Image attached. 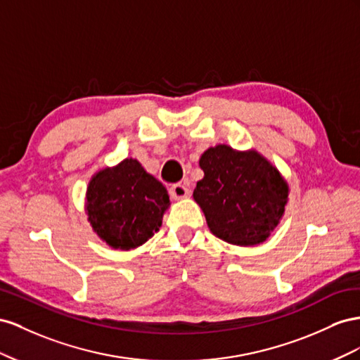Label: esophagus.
Here are the masks:
<instances>
[{"instance_id":"1","label":"esophagus","mask_w":360,"mask_h":360,"mask_svg":"<svg viewBox=\"0 0 360 360\" xmlns=\"http://www.w3.org/2000/svg\"><path fill=\"white\" fill-rule=\"evenodd\" d=\"M169 191H170V196L173 199H176V200L186 199V198H188L190 194H191L190 188L186 186V184H174V186L170 187Z\"/></svg>"}]
</instances>
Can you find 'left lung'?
Here are the masks:
<instances>
[{"label": "left lung", "mask_w": 360, "mask_h": 360, "mask_svg": "<svg viewBox=\"0 0 360 360\" xmlns=\"http://www.w3.org/2000/svg\"><path fill=\"white\" fill-rule=\"evenodd\" d=\"M203 178L193 198L215 237L258 245L270 237L288 203V182L258 150L217 145L202 153Z\"/></svg>", "instance_id": "left-lung-1"}]
</instances>
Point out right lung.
<instances>
[{
    "label": "right lung",
    "instance_id": "1",
    "mask_svg": "<svg viewBox=\"0 0 360 360\" xmlns=\"http://www.w3.org/2000/svg\"><path fill=\"white\" fill-rule=\"evenodd\" d=\"M169 207L166 187L134 158L96 172L86 191L87 220L111 249L145 244L160 231Z\"/></svg>",
    "mask_w": 360,
    "mask_h": 360
}]
</instances>
